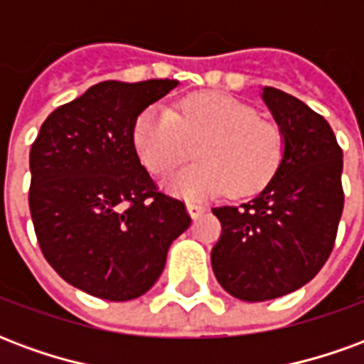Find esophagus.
<instances>
[{
	"label": "esophagus",
	"mask_w": 364,
	"mask_h": 364,
	"mask_svg": "<svg viewBox=\"0 0 364 364\" xmlns=\"http://www.w3.org/2000/svg\"><path fill=\"white\" fill-rule=\"evenodd\" d=\"M187 210H189L191 218H198L200 214L205 213V208L200 205H195V203H191V205H187Z\"/></svg>",
	"instance_id": "1"
}]
</instances>
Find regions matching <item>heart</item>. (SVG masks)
I'll use <instances>...</instances> for the list:
<instances>
[{"label":"heart","instance_id":"1","mask_svg":"<svg viewBox=\"0 0 364 364\" xmlns=\"http://www.w3.org/2000/svg\"><path fill=\"white\" fill-rule=\"evenodd\" d=\"M134 148L150 173L169 177L197 148L198 166L169 181L175 195L203 203L228 189L250 197L265 187L284 156V136L274 122L257 119L234 99L203 93L175 112L148 109L134 124Z\"/></svg>","mask_w":364,"mask_h":364}]
</instances>
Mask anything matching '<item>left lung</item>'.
Here are the masks:
<instances>
[{
    "label": "left lung",
    "instance_id": "left-lung-1",
    "mask_svg": "<svg viewBox=\"0 0 364 364\" xmlns=\"http://www.w3.org/2000/svg\"><path fill=\"white\" fill-rule=\"evenodd\" d=\"M284 136V156L259 195L213 214L222 234L210 253L216 281L232 296L263 302L294 292L320 273L343 213V150L328 120L296 97L263 87Z\"/></svg>",
    "mask_w": 364,
    "mask_h": 364
}]
</instances>
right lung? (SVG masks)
Wrapping results in <instances>:
<instances>
[{
  "label": "right lung",
  "mask_w": 364,
  "mask_h": 364,
  "mask_svg": "<svg viewBox=\"0 0 364 364\" xmlns=\"http://www.w3.org/2000/svg\"><path fill=\"white\" fill-rule=\"evenodd\" d=\"M175 85L97 83L52 111L31 146L28 208L41 252L91 296H142L191 226L185 203L158 189L134 148L140 112Z\"/></svg>",
  "instance_id": "right-lung-1"
}]
</instances>
